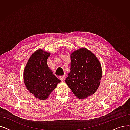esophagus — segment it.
<instances>
[{
  "label": "esophagus",
  "instance_id": "34e87169",
  "mask_svg": "<svg viewBox=\"0 0 130 130\" xmlns=\"http://www.w3.org/2000/svg\"><path fill=\"white\" fill-rule=\"evenodd\" d=\"M59 78H60V80L61 81H63L64 80V79H65V76H64V75L61 76L59 77Z\"/></svg>",
  "mask_w": 130,
  "mask_h": 130
}]
</instances>
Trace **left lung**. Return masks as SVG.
<instances>
[{
  "mask_svg": "<svg viewBox=\"0 0 130 130\" xmlns=\"http://www.w3.org/2000/svg\"><path fill=\"white\" fill-rule=\"evenodd\" d=\"M102 76L100 62L95 55L82 48L71 54V72L65 82L78 98H86L94 94Z\"/></svg>",
  "mask_w": 130,
  "mask_h": 130,
  "instance_id": "obj_1",
  "label": "left lung"
}]
</instances>
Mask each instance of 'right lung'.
<instances>
[{"label":"right lung","instance_id":"obj_1","mask_svg":"<svg viewBox=\"0 0 130 130\" xmlns=\"http://www.w3.org/2000/svg\"><path fill=\"white\" fill-rule=\"evenodd\" d=\"M50 55L42 49L37 50L31 55L24 71V82L27 89L40 100L47 99L60 82L48 66Z\"/></svg>","mask_w":130,"mask_h":130}]
</instances>
